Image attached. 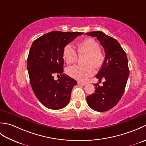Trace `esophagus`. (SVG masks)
I'll return each mask as SVG.
<instances>
[{"mask_svg":"<svg viewBox=\"0 0 146 146\" xmlns=\"http://www.w3.org/2000/svg\"><path fill=\"white\" fill-rule=\"evenodd\" d=\"M78 85H80L85 86V85H86V83H82V82H78Z\"/></svg>","mask_w":146,"mask_h":146,"instance_id":"obj_1","label":"esophagus"}]
</instances>
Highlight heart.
<instances>
[{"label": "heart", "instance_id": "obj_1", "mask_svg": "<svg viewBox=\"0 0 146 146\" xmlns=\"http://www.w3.org/2000/svg\"><path fill=\"white\" fill-rule=\"evenodd\" d=\"M97 41L87 38L76 44L77 52L79 55L85 54L83 59L84 65H74L67 68L66 73L72 78L85 82L95 73V68H100L104 62V52L99 49ZM77 53L72 46L68 44L63 50V58L68 64H72L77 60Z\"/></svg>", "mask_w": 146, "mask_h": 146}]
</instances>
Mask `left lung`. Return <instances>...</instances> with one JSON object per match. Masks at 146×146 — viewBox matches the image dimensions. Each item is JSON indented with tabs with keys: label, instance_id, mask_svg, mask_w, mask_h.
<instances>
[{
	"label": "left lung",
	"instance_id": "left-lung-1",
	"mask_svg": "<svg viewBox=\"0 0 146 146\" xmlns=\"http://www.w3.org/2000/svg\"><path fill=\"white\" fill-rule=\"evenodd\" d=\"M96 37L105 52V58L96 78L104 79L103 86L95 84V93L86 97L88 105L93 110L105 111L118 104L124 93L129 75L128 60L125 52L115 39L102 31L86 33Z\"/></svg>",
	"mask_w": 146,
	"mask_h": 146
}]
</instances>
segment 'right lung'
<instances>
[{"label": "right lung", "mask_w": 146, "mask_h": 146, "mask_svg": "<svg viewBox=\"0 0 146 146\" xmlns=\"http://www.w3.org/2000/svg\"><path fill=\"white\" fill-rule=\"evenodd\" d=\"M83 34L51 31L34 41L30 48L27 67L31 85L39 101L49 109H61L69 103L71 90L77 83L63 74V50ZM54 74H60V78L54 80Z\"/></svg>", "instance_id": "obj_1"}]
</instances>
